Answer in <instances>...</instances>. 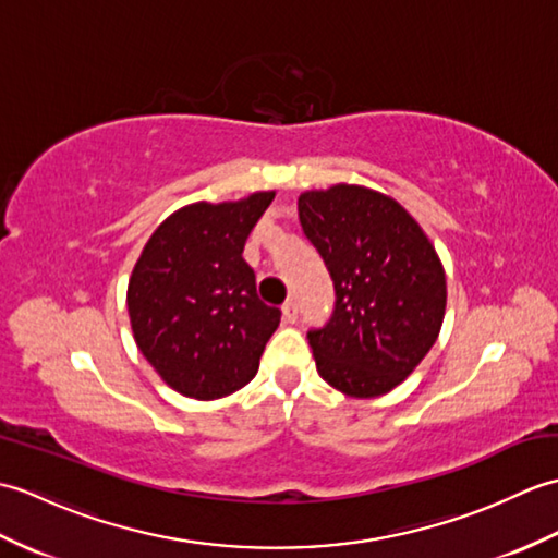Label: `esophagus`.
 <instances>
[{
  "label": "esophagus",
  "instance_id": "esophagus-1",
  "mask_svg": "<svg viewBox=\"0 0 558 558\" xmlns=\"http://www.w3.org/2000/svg\"><path fill=\"white\" fill-rule=\"evenodd\" d=\"M282 316H286L288 324H294L298 322V302L294 300H288L286 304H282Z\"/></svg>",
  "mask_w": 558,
  "mask_h": 558
}]
</instances>
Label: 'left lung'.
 Listing matches in <instances>:
<instances>
[{
  "mask_svg": "<svg viewBox=\"0 0 558 558\" xmlns=\"http://www.w3.org/2000/svg\"><path fill=\"white\" fill-rule=\"evenodd\" d=\"M298 210L336 286L333 316L310 330L316 369L350 398L386 396L441 333V258L420 222L376 189H312L300 194Z\"/></svg>",
  "mask_w": 558,
  "mask_h": 558,
  "instance_id": "8db88e82",
  "label": "left lung"
}]
</instances>
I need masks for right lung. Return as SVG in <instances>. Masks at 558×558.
Instances as JSON below:
<instances>
[{
  "label": "right lung",
  "instance_id": "1",
  "mask_svg": "<svg viewBox=\"0 0 558 558\" xmlns=\"http://www.w3.org/2000/svg\"><path fill=\"white\" fill-rule=\"evenodd\" d=\"M272 198L189 204L158 225L136 260L126 288L134 340L177 393L218 400L258 372L280 310L258 300L242 252Z\"/></svg>",
  "mask_w": 558,
  "mask_h": 558
}]
</instances>
